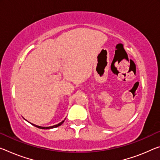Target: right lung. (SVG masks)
Here are the masks:
<instances>
[{"label": "right lung", "mask_w": 160, "mask_h": 160, "mask_svg": "<svg viewBox=\"0 0 160 160\" xmlns=\"http://www.w3.org/2000/svg\"><path fill=\"white\" fill-rule=\"evenodd\" d=\"M64 120H62L61 122H60L59 124H58V125H53V126H51V127H40V126H38V125H34V124H32V125H34L35 127H36V128H40V129H44V130H47V129H52V128H57V127H59L60 125H61L64 122Z\"/></svg>", "instance_id": "right-lung-1"}]
</instances>
